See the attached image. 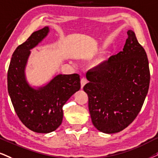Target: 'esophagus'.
<instances>
[{
	"mask_svg": "<svg viewBox=\"0 0 158 158\" xmlns=\"http://www.w3.org/2000/svg\"><path fill=\"white\" fill-rule=\"evenodd\" d=\"M87 83V80L85 78V77H82L81 80V89L83 88L85 84H86Z\"/></svg>",
	"mask_w": 158,
	"mask_h": 158,
	"instance_id": "obj_1",
	"label": "esophagus"
}]
</instances>
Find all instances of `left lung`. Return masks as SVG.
<instances>
[{"label": "left lung", "instance_id": "obj_1", "mask_svg": "<svg viewBox=\"0 0 158 158\" xmlns=\"http://www.w3.org/2000/svg\"><path fill=\"white\" fill-rule=\"evenodd\" d=\"M123 50L88 71L83 90L89 97L91 121L97 130L114 133L135 120L144 102L150 81L145 50L133 31Z\"/></svg>", "mask_w": 158, "mask_h": 158}]
</instances>
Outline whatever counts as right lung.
<instances>
[{"label":"right lung","mask_w":158,"mask_h":158,"mask_svg":"<svg viewBox=\"0 0 158 158\" xmlns=\"http://www.w3.org/2000/svg\"><path fill=\"white\" fill-rule=\"evenodd\" d=\"M48 32V27H44L19 44L13 52L7 73L8 91L17 116L26 127L39 133H50L61 125L63 106L81 89L78 74L56 75L38 90L27 83L24 70L30 50Z\"/></svg>","instance_id":"add662e5"}]
</instances>
